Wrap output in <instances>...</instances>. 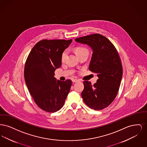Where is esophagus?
Here are the masks:
<instances>
[{"instance_id": "34e87169", "label": "esophagus", "mask_w": 147, "mask_h": 147, "mask_svg": "<svg viewBox=\"0 0 147 147\" xmlns=\"http://www.w3.org/2000/svg\"><path fill=\"white\" fill-rule=\"evenodd\" d=\"M79 81V80L76 79H72V82H74V83H76V82H78Z\"/></svg>"}]
</instances>
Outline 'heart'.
Returning a JSON list of instances; mask_svg holds the SVG:
<instances>
[{
    "label": "heart",
    "mask_w": 147,
    "mask_h": 147,
    "mask_svg": "<svg viewBox=\"0 0 147 147\" xmlns=\"http://www.w3.org/2000/svg\"><path fill=\"white\" fill-rule=\"evenodd\" d=\"M85 52H87V53H89V51H88V49H87L86 48L84 47H77L76 49V53L77 55V56L82 54V53H83ZM67 54H68V51L67 50H65L64 51L62 54V56H61V60L62 61H64L67 56Z\"/></svg>",
    "instance_id": "obj_1"
}]
</instances>
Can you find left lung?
Returning <instances> with one entry per match:
<instances>
[{
	"instance_id": "8db88e82",
	"label": "left lung",
	"mask_w": 147,
	"mask_h": 147,
	"mask_svg": "<svg viewBox=\"0 0 147 147\" xmlns=\"http://www.w3.org/2000/svg\"><path fill=\"white\" fill-rule=\"evenodd\" d=\"M75 41L88 45L92 49L89 69L98 77L93 85L84 81L82 96L90 108L102 110L112 103L119 91L123 73L119 53L111 41L100 34L85 36Z\"/></svg>"
}]
</instances>
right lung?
Wrapping results in <instances>:
<instances>
[{
    "label": "right lung",
    "instance_id": "right-lung-1",
    "mask_svg": "<svg viewBox=\"0 0 147 147\" xmlns=\"http://www.w3.org/2000/svg\"><path fill=\"white\" fill-rule=\"evenodd\" d=\"M72 40H43L31 49L26 59L24 78L35 103L43 110L55 112L64 104L72 82L57 80L55 71L61 66V56Z\"/></svg>",
    "mask_w": 147,
    "mask_h": 147
}]
</instances>
